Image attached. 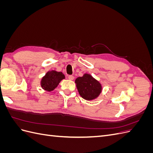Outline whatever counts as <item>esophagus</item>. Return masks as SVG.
<instances>
[{"label": "esophagus", "mask_w": 153, "mask_h": 153, "mask_svg": "<svg viewBox=\"0 0 153 153\" xmlns=\"http://www.w3.org/2000/svg\"><path fill=\"white\" fill-rule=\"evenodd\" d=\"M68 78H69V80H73L74 79V76H73V75H69L68 76Z\"/></svg>", "instance_id": "obj_1"}]
</instances>
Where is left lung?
<instances>
[{
  "mask_svg": "<svg viewBox=\"0 0 153 153\" xmlns=\"http://www.w3.org/2000/svg\"><path fill=\"white\" fill-rule=\"evenodd\" d=\"M75 83L80 95L85 100L95 99L101 92V85L99 82L88 74L77 78Z\"/></svg>",
  "mask_w": 153,
  "mask_h": 153,
  "instance_id": "left-lung-1",
  "label": "left lung"
}]
</instances>
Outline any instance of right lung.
I'll return each mask as SVG.
<instances>
[{
  "mask_svg": "<svg viewBox=\"0 0 153 153\" xmlns=\"http://www.w3.org/2000/svg\"><path fill=\"white\" fill-rule=\"evenodd\" d=\"M65 78L62 72L55 71H48L42 78L41 84L43 89L47 91H52L59 85V82Z\"/></svg>",
  "mask_w": 153,
  "mask_h": 153,
  "instance_id": "1",
  "label": "right lung"
}]
</instances>
